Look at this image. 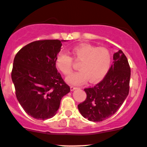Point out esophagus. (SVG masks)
<instances>
[{"mask_svg":"<svg viewBox=\"0 0 147 147\" xmlns=\"http://www.w3.org/2000/svg\"><path fill=\"white\" fill-rule=\"evenodd\" d=\"M71 91H74V90H76V89H77V87L76 86H71Z\"/></svg>","mask_w":147,"mask_h":147,"instance_id":"1","label":"esophagus"}]
</instances>
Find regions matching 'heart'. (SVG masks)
<instances>
[{
    "label": "heart",
    "instance_id": "1",
    "mask_svg": "<svg viewBox=\"0 0 147 147\" xmlns=\"http://www.w3.org/2000/svg\"><path fill=\"white\" fill-rule=\"evenodd\" d=\"M72 57L78 64V71L71 74L66 81L72 85H80L86 82L96 83L104 78L111 66V56L108 49L97 47L88 43H82L71 50ZM56 64L65 76L72 71L73 59L66 52H59L56 56Z\"/></svg>",
    "mask_w": 147,
    "mask_h": 147
}]
</instances>
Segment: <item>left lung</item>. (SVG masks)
<instances>
[{
  "instance_id": "8db88e82",
  "label": "left lung",
  "mask_w": 147,
  "mask_h": 147,
  "mask_svg": "<svg viewBox=\"0 0 147 147\" xmlns=\"http://www.w3.org/2000/svg\"><path fill=\"white\" fill-rule=\"evenodd\" d=\"M113 64L104 79L95 86L84 89L86 98L78 105L81 115L91 121H101L114 115L129 91L131 69L121 50L113 56Z\"/></svg>"
}]
</instances>
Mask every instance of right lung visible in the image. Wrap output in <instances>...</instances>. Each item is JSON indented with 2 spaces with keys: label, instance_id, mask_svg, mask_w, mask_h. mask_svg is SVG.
Here are the masks:
<instances>
[{
  "label": "right lung",
  "instance_id": "obj_1",
  "mask_svg": "<svg viewBox=\"0 0 147 147\" xmlns=\"http://www.w3.org/2000/svg\"><path fill=\"white\" fill-rule=\"evenodd\" d=\"M64 40H40L23 47L16 55L11 78L16 95L33 118L46 120L56 115L61 100L70 92L56 67Z\"/></svg>",
  "mask_w": 147,
  "mask_h": 147
}]
</instances>
